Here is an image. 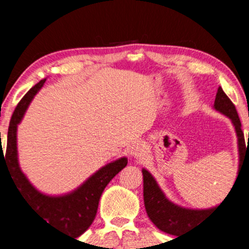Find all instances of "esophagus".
Returning <instances> with one entry per match:
<instances>
[{"label":"esophagus","instance_id":"obj_1","mask_svg":"<svg viewBox=\"0 0 249 249\" xmlns=\"http://www.w3.org/2000/svg\"><path fill=\"white\" fill-rule=\"evenodd\" d=\"M129 153H130V155H131V157H134V158L141 157V155L143 154L142 144H141V143H134V144L130 147Z\"/></svg>","mask_w":249,"mask_h":249}]
</instances>
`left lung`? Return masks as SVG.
<instances>
[{"label": "left lung", "mask_w": 249, "mask_h": 249, "mask_svg": "<svg viewBox=\"0 0 249 249\" xmlns=\"http://www.w3.org/2000/svg\"><path fill=\"white\" fill-rule=\"evenodd\" d=\"M214 108L229 117L231 119L233 126H235L238 139V150H240V170L238 171H241L243 159L247 157L249 158V134L247 145H246L245 136H243V131L241 129V122L235 105L232 104L231 100L227 96V94L223 91L220 87L218 88L217 95H215ZM142 173L143 200H144V207L148 217L154 223V225H157L158 229L170 233V235L178 236L187 232L188 230L195 229L197 225L205 222L206 218L213 211H215L222 205L220 203L218 207L210 208V210H187V208L176 206L175 203L169 201L165 197V195L162 194V192L158 187L157 182L149 172L142 170Z\"/></svg>", "instance_id": "obj_1"}]
</instances>
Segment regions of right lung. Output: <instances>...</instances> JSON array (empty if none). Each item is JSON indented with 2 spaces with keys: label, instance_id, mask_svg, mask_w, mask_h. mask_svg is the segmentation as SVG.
<instances>
[{
  "label": "right lung",
  "instance_id": "obj_1",
  "mask_svg": "<svg viewBox=\"0 0 249 249\" xmlns=\"http://www.w3.org/2000/svg\"><path fill=\"white\" fill-rule=\"evenodd\" d=\"M44 82L46 79L32 87L14 109L7 135L6 154H3L2 147L0 149V164L1 161L4 162L20 195L31 210H34L47 224H50L56 230H65L73 237H78L94 222L102 192L112 178L126 166L127 160L126 158H122L106 165L92 175L82 187L69 195L52 197L37 192L30 184L18 164L17 125L21 120L31 100L43 87Z\"/></svg>",
  "mask_w": 249,
  "mask_h": 249
}]
</instances>
